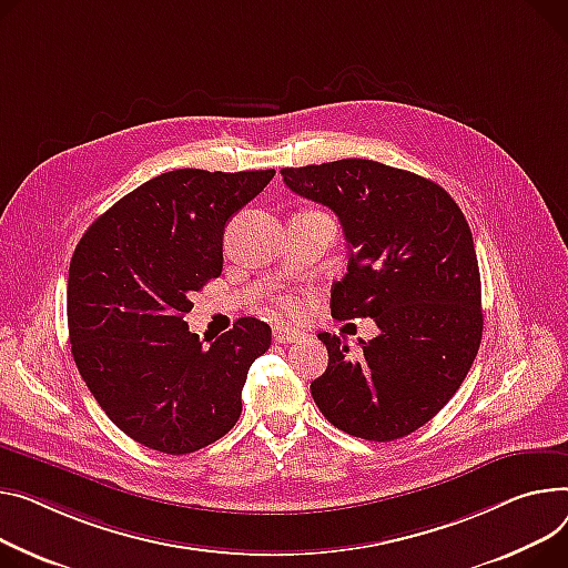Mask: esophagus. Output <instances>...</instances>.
I'll return each instance as SVG.
<instances>
[{
    "label": "esophagus",
    "mask_w": 568,
    "mask_h": 568,
    "mask_svg": "<svg viewBox=\"0 0 568 568\" xmlns=\"http://www.w3.org/2000/svg\"><path fill=\"white\" fill-rule=\"evenodd\" d=\"M296 339H301V333H298V331L287 328V326H276V328H274V343H278V345H290V343H296Z\"/></svg>",
    "instance_id": "obj_1"
}]
</instances>
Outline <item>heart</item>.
<instances>
[{
    "label": "heart",
    "mask_w": 568,
    "mask_h": 568,
    "mask_svg": "<svg viewBox=\"0 0 568 568\" xmlns=\"http://www.w3.org/2000/svg\"><path fill=\"white\" fill-rule=\"evenodd\" d=\"M274 308H276V315H278V317H294L298 306H296V301H294L292 296L281 294V296L274 298Z\"/></svg>",
    "instance_id": "b5f03b06"
}]
</instances>
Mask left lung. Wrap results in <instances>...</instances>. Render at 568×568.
Wrapping results in <instances>:
<instances>
[{"label": "left lung", "instance_id": "1", "mask_svg": "<svg viewBox=\"0 0 568 568\" xmlns=\"http://www.w3.org/2000/svg\"><path fill=\"white\" fill-rule=\"evenodd\" d=\"M294 194L333 210L349 246L331 287L335 320L372 317L358 356L331 333L326 372L311 384L324 418L388 443L420 429L464 384L481 343V283L459 205L423 175L372 160L283 169Z\"/></svg>", "mask_w": 568, "mask_h": 568}]
</instances>
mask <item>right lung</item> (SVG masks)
Wrapping results in <instances>:
<instances>
[{"mask_svg":"<svg viewBox=\"0 0 568 568\" xmlns=\"http://www.w3.org/2000/svg\"><path fill=\"white\" fill-rule=\"evenodd\" d=\"M178 169L98 216L68 272L72 358L109 420L136 443L189 455L229 434L272 328L242 317L203 347L184 315L223 267L225 221L274 178Z\"/></svg>","mask_w":568,"mask_h":568,"instance_id":"add662e5","label":"right lung"}]
</instances>
